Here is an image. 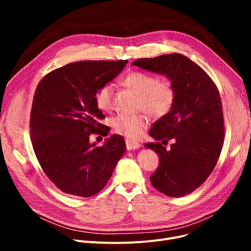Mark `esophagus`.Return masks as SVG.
Returning <instances> with one entry per match:
<instances>
[{"instance_id":"esophagus-1","label":"esophagus","mask_w":251,"mask_h":251,"mask_svg":"<svg viewBox=\"0 0 251 251\" xmlns=\"http://www.w3.org/2000/svg\"><path fill=\"white\" fill-rule=\"evenodd\" d=\"M126 148L128 151H132V150H138L140 148V143L136 141H132L130 139H126Z\"/></svg>"}]
</instances>
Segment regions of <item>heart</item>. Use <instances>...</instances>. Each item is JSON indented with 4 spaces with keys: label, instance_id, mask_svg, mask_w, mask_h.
<instances>
[{
    "label": "heart",
    "instance_id": "1",
    "mask_svg": "<svg viewBox=\"0 0 251 251\" xmlns=\"http://www.w3.org/2000/svg\"><path fill=\"white\" fill-rule=\"evenodd\" d=\"M123 84L139 96V109L153 117H164L173 108L176 89L169 78H157L151 73L135 71L123 79ZM113 95L114 84L107 83L100 86L95 95L98 109L102 112L111 111ZM110 124L115 133L136 139L147 129L149 118L146 115H118L111 119Z\"/></svg>",
    "mask_w": 251,
    "mask_h": 251
}]
</instances>
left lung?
<instances>
[{"mask_svg":"<svg viewBox=\"0 0 251 251\" xmlns=\"http://www.w3.org/2000/svg\"><path fill=\"white\" fill-rule=\"evenodd\" d=\"M133 66L172 80L176 99L171 111L151 126L149 134L162 143H147L160 156L151 176L152 186L171 197L199 188L213 172L224 143V116L219 90L199 65L181 54L138 59ZM172 139L171 149L164 144Z\"/></svg>","mask_w":251,"mask_h":251,"instance_id":"1","label":"left lung"}]
</instances>
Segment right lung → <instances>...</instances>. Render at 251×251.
<instances>
[{
  "label": "right lung",
  "mask_w": 251,
  "mask_h": 251,
  "mask_svg": "<svg viewBox=\"0 0 251 251\" xmlns=\"http://www.w3.org/2000/svg\"><path fill=\"white\" fill-rule=\"evenodd\" d=\"M127 60L80 61L63 66L38 83L30 113V136L45 174L63 192L89 197L100 192L126 151L121 135L101 147L92 133L108 135L96 91L120 73Z\"/></svg>",
  "instance_id": "1"
}]
</instances>
